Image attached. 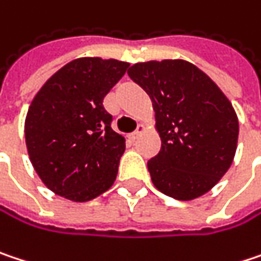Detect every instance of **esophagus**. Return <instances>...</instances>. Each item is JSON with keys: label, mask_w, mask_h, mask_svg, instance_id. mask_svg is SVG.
<instances>
[{"label": "esophagus", "mask_w": 261, "mask_h": 261, "mask_svg": "<svg viewBox=\"0 0 261 261\" xmlns=\"http://www.w3.org/2000/svg\"><path fill=\"white\" fill-rule=\"evenodd\" d=\"M143 131H145V125H142V124H139V127H137V130L134 131V133H131L130 137H131V139H133V140H136V139H137V137H139V136H140V134H142Z\"/></svg>", "instance_id": "34e87169"}]
</instances>
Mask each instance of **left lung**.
<instances>
[{"label":"left lung","mask_w":261,"mask_h":261,"mask_svg":"<svg viewBox=\"0 0 261 261\" xmlns=\"http://www.w3.org/2000/svg\"><path fill=\"white\" fill-rule=\"evenodd\" d=\"M128 76L154 107L161 149L148 161V170L155 188L176 200L206 194L236 154L239 121L230 100L188 61L137 62Z\"/></svg>","instance_id":"8db88e82"}]
</instances>
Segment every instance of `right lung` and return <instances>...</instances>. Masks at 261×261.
Masks as SVG:
<instances>
[{"label":"right lung","instance_id":"1","mask_svg":"<svg viewBox=\"0 0 261 261\" xmlns=\"http://www.w3.org/2000/svg\"><path fill=\"white\" fill-rule=\"evenodd\" d=\"M128 65L98 57L73 60L33 98L25 118L28 155L41 182L61 197L82 203L113 185L125 139L112 130L103 100Z\"/></svg>","mask_w":261,"mask_h":261}]
</instances>
